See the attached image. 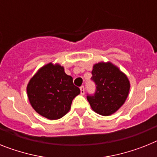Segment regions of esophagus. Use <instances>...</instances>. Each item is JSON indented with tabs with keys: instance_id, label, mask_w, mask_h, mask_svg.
I'll list each match as a JSON object with an SVG mask.
<instances>
[{
	"instance_id": "34e87169",
	"label": "esophagus",
	"mask_w": 157,
	"mask_h": 157,
	"mask_svg": "<svg viewBox=\"0 0 157 157\" xmlns=\"http://www.w3.org/2000/svg\"><path fill=\"white\" fill-rule=\"evenodd\" d=\"M80 89H81V95L85 94V87L81 86V88H80Z\"/></svg>"
}]
</instances>
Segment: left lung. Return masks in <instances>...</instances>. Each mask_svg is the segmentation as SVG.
I'll return each instance as SVG.
<instances>
[{"label":"left lung","mask_w":157,"mask_h":157,"mask_svg":"<svg viewBox=\"0 0 157 157\" xmlns=\"http://www.w3.org/2000/svg\"><path fill=\"white\" fill-rule=\"evenodd\" d=\"M92 80L97 85L94 96H87L93 111L110 116L124 104L130 90L128 76L110 61L95 64Z\"/></svg>","instance_id":"8db88e82"}]
</instances>
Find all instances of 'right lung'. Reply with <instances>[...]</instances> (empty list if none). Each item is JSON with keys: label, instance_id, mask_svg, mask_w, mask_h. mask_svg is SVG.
Instances as JSON below:
<instances>
[{"label": "right lung", "instance_id": "add662e5", "mask_svg": "<svg viewBox=\"0 0 157 157\" xmlns=\"http://www.w3.org/2000/svg\"><path fill=\"white\" fill-rule=\"evenodd\" d=\"M26 90L32 107L48 120L60 119L67 114L72 100L81 93L64 67L52 62L38 69L28 83Z\"/></svg>", "mask_w": 157, "mask_h": 157}]
</instances>
